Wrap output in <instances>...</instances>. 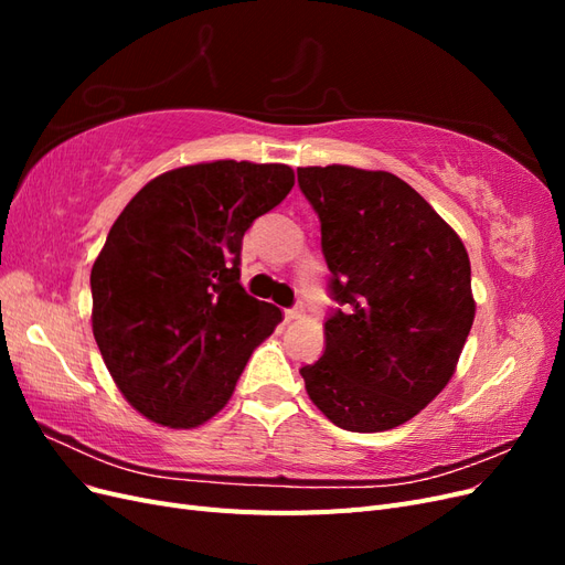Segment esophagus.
Returning <instances> with one entry per match:
<instances>
[{
	"label": "esophagus",
	"instance_id": "obj_1",
	"mask_svg": "<svg viewBox=\"0 0 565 565\" xmlns=\"http://www.w3.org/2000/svg\"><path fill=\"white\" fill-rule=\"evenodd\" d=\"M301 316H303V303H297V306H292V309L285 311V318H287V320H297V318H301Z\"/></svg>",
	"mask_w": 565,
	"mask_h": 565
}]
</instances>
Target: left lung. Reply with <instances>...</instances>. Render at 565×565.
<instances>
[{
  "label": "left lung",
  "mask_w": 565,
  "mask_h": 565,
  "mask_svg": "<svg viewBox=\"0 0 565 565\" xmlns=\"http://www.w3.org/2000/svg\"><path fill=\"white\" fill-rule=\"evenodd\" d=\"M344 308L303 365L309 398L347 431H386L446 388L476 316L465 243L413 185L347 164L299 167Z\"/></svg>",
  "instance_id": "obj_1"
}]
</instances>
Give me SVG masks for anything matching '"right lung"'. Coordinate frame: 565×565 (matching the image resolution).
<instances>
[{"label": "right lung", "mask_w": 565, "mask_h": 565, "mask_svg": "<svg viewBox=\"0 0 565 565\" xmlns=\"http://www.w3.org/2000/svg\"><path fill=\"white\" fill-rule=\"evenodd\" d=\"M295 185L287 164L216 160L146 183L92 268V328L117 388L150 422L212 419L282 320L241 285L243 235Z\"/></svg>", "instance_id": "1"}]
</instances>
